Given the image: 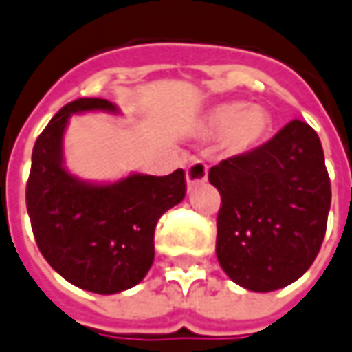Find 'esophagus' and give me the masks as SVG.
<instances>
[{
	"label": "esophagus",
	"mask_w": 352,
	"mask_h": 352,
	"mask_svg": "<svg viewBox=\"0 0 352 352\" xmlns=\"http://www.w3.org/2000/svg\"><path fill=\"white\" fill-rule=\"evenodd\" d=\"M208 177V167L204 162H200V160H196L192 162L190 166L186 167V183L192 186L196 183H202V181H206Z\"/></svg>",
	"instance_id": "1"
}]
</instances>
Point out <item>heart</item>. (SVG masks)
Instances as JSON below:
<instances>
[{
	"label": "heart",
	"mask_w": 352,
	"mask_h": 352,
	"mask_svg": "<svg viewBox=\"0 0 352 352\" xmlns=\"http://www.w3.org/2000/svg\"><path fill=\"white\" fill-rule=\"evenodd\" d=\"M270 126L272 119L264 107L227 102L208 113L204 131L210 136L226 135L227 146L233 152H248L266 138Z\"/></svg>",
	"instance_id": "b5f03b06"
}]
</instances>
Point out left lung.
<instances>
[{"instance_id": "obj_1", "label": "left lung", "mask_w": 352, "mask_h": 352, "mask_svg": "<svg viewBox=\"0 0 352 352\" xmlns=\"http://www.w3.org/2000/svg\"><path fill=\"white\" fill-rule=\"evenodd\" d=\"M221 195L216 254L236 285L267 293L296 281L326 235L331 185L316 131L287 123L272 140L208 173Z\"/></svg>"}]
</instances>
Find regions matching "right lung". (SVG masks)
Instances as JSON below:
<instances>
[{"label": "right lung", "instance_id": "obj_1", "mask_svg": "<svg viewBox=\"0 0 352 352\" xmlns=\"http://www.w3.org/2000/svg\"><path fill=\"white\" fill-rule=\"evenodd\" d=\"M111 111L102 98H80L57 111L36 138L26 183V210L36 245L47 264L69 283L113 295L140 283L154 262L157 219L186 192L185 171L133 175L98 185L71 175L63 166L69 117Z\"/></svg>", "mask_w": 352, "mask_h": 352}]
</instances>
